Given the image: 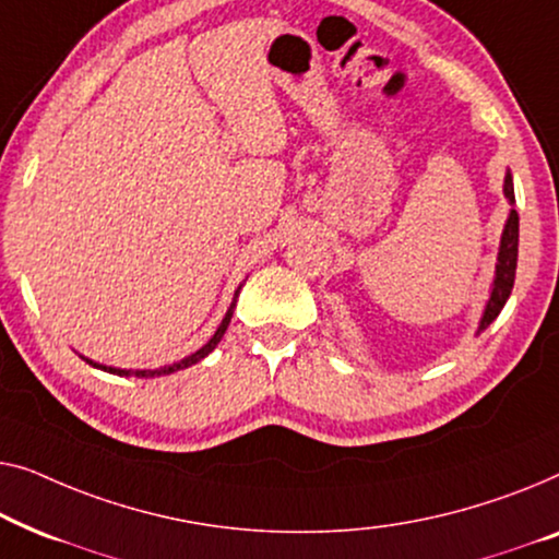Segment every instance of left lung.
Wrapping results in <instances>:
<instances>
[{"label":"left lung","instance_id":"8db88e82","mask_svg":"<svg viewBox=\"0 0 559 559\" xmlns=\"http://www.w3.org/2000/svg\"><path fill=\"white\" fill-rule=\"evenodd\" d=\"M504 194L509 202H514V182L512 175H507L504 179ZM516 253H519V215L516 210H512V215L507 219L504 235H501V248H499V263H497V278H493V288H491V298L486 304L481 326L486 329L493 319L499 317V311L504 309L509 294L514 288V276H516Z\"/></svg>","mask_w":559,"mask_h":559}]
</instances>
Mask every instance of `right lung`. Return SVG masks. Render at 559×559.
Returning <instances> with one entry per match:
<instances>
[{"instance_id":"1","label":"right lung","mask_w":559,"mask_h":559,"mask_svg":"<svg viewBox=\"0 0 559 559\" xmlns=\"http://www.w3.org/2000/svg\"><path fill=\"white\" fill-rule=\"evenodd\" d=\"M238 296V294H235ZM233 309H235V301L230 304V309H227V313H225V319H223V324L217 326V332H215V336H212V340L204 344L202 349H198L194 352V355H190L187 359H182V361H177V365H171V367H162V369H136V372H131V369H114V367H104V365H96V361H91V359H85L88 361V365H93V367H98V369H108V372H114V374H136V377H159V374H171V372H177V369H185V367H190V365H198L200 359H204L210 355L212 349L217 347V342L223 340V334H225V329H227V324H230V317H233Z\"/></svg>"}]
</instances>
